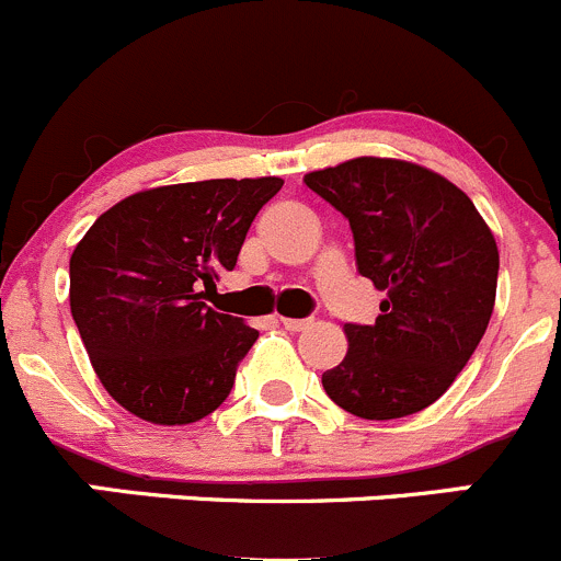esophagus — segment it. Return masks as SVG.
Wrapping results in <instances>:
<instances>
[{
    "instance_id": "esophagus-1",
    "label": "esophagus",
    "mask_w": 561,
    "mask_h": 561,
    "mask_svg": "<svg viewBox=\"0 0 561 561\" xmlns=\"http://www.w3.org/2000/svg\"><path fill=\"white\" fill-rule=\"evenodd\" d=\"M282 325L287 331H304L307 325H312V318H282Z\"/></svg>"
}]
</instances>
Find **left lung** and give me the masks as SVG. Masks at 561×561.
I'll return each mask as SVG.
<instances>
[{
	"label": "left lung",
	"instance_id": "left-lung-1",
	"mask_svg": "<svg viewBox=\"0 0 561 561\" xmlns=\"http://www.w3.org/2000/svg\"><path fill=\"white\" fill-rule=\"evenodd\" d=\"M304 183L345 216L358 274L386 293L373 325L345 323L351 347L323 373L325 394L353 416H411L453 386L485 334L496 241L458 186L408 161L353 159Z\"/></svg>",
	"mask_w": 561,
	"mask_h": 561
}]
</instances>
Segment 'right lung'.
I'll return each mask as SVG.
<instances>
[{"label":"right lung","instance_id":"obj_1","mask_svg":"<svg viewBox=\"0 0 561 561\" xmlns=\"http://www.w3.org/2000/svg\"><path fill=\"white\" fill-rule=\"evenodd\" d=\"M279 188V178L150 188L98 216L73 249L70 312L125 411L188 425L227 400L260 334L203 298L236 268L254 216Z\"/></svg>","mask_w":561,"mask_h":561}]
</instances>
